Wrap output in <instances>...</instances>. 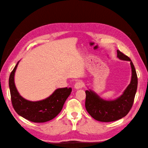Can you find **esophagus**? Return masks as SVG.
Here are the masks:
<instances>
[{
	"mask_svg": "<svg viewBox=\"0 0 148 148\" xmlns=\"http://www.w3.org/2000/svg\"><path fill=\"white\" fill-rule=\"evenodd\" d=\"M84 86V83L82 82V81H77L74 84V88L75 89H80Z\"/></svg>",
	"mask_w": 148,
	"mask_h": 148,
	"instance_id": "34e87169",
	"label": "esophagus"
}]
</instances>
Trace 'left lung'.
<instances>
[{
  "label": "left lung",
  "instance_id": "8db88e82",
  "mask_svg": "<svg viewBox=\"0 0 148 148\" xmlns=\"http://www.w3.org/2000/svg\"><path fill=\"white\" fill-rule=\"evenodd\" d=\"M117 57L130 62L132 76L130 84L117 99L107 100L91 89L86 90L85 108L90 115L97 121H114L125 117L132 107L137 88V76L132 62L129 57L117 50Z\"/></svg>",
  "mask_w": 148,
  "mask_h": 148
}]
</instances>
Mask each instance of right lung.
Segmentation results:
<instances>
[{"label":"right lung","mask_w":148,"mask_h":148,"mask_svg":"<svg viewBox=\"0 0 148 148\" xmlns=\"http://www.w3.org/2000/svg\"><path fill=\"white\" fill-rule=\"evenodd\" d=\"M20 61L11 72L9 79L12 106L20 116L35 123H44L51 120L63 108L65 100L71 95L72 88H62L56 89L46 99L38 101H30L21 97L14 83V74Z\"/></svg>","instance_id":"add662e5"}]
</instances>
